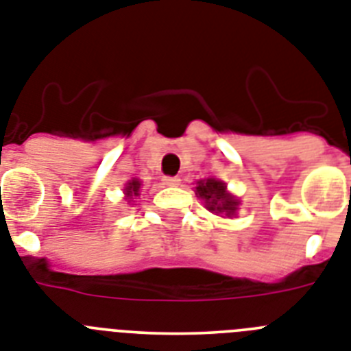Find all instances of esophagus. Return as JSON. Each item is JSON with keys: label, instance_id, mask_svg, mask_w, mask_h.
<instances>
[{"label": "esophagus", "instance_id": "1", "mask_svg": "<svg viewBox=\"0 0 351 351\" xmlns=\"http://www.w3.org/2000/svg\"><path fill=\"white\" fill-rule=\"evenodd\" d=\"M179 181H181V179H179L178 176H165L163 178V184H167V186H178Z\"/></svg>", "mask_w": 351, "mask_h": 351}]
</instances>
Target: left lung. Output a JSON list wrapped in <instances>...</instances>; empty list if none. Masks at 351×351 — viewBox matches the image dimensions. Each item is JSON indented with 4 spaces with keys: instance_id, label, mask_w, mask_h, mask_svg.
<instances>
[{
    "instance_id": "left-lung-1",
    "label": "left lung",
    "mask_w": 351,
    "mask_h": 351,
    "mask_svg": "<svg viewBox=\"0 0 351 351\" xmlns=\"http://www.w3.org/2000/svg\"><path fill=\"white\" fill-rule=\"evenodd\" d=\"M195 193L204 200L206 208L217 215L234 217L239 200L227 191V184L218 179H200L197 181Z\"/></svg>"
}]
</instances>
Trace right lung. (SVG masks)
Instances as JSON below:
<instances>
[{
	"label": "right lung",
	"mask_w": 351,
	"mask_h": 351,
	"mask_svg": "<svg viewBox=\"0 0 351 351\" xmlns=\"http://www.w3.org/2000/svg\"><path fill=\"white\" fill-rule=\"evenodd\" d=\"M140 186H142V181L140 179H131L124 188V193H125V199H134V197L140 195Z\"/></svg>",
	"instance_id": "add662e5"
}]
</instances>
